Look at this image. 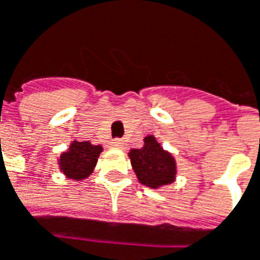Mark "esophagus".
Returning <instances> with one entry per match:
<instances>
[{"label": "esophagus", "instance_id": "esophagus-1", "mask_svg": "<svg viewBox=\"0 0 260 260\" xmlns=\"http://www.w3.org/2000/svg\"><path fill=\"white\" fill-rule=\"evenodd\" d=\"M110 145H112L113 148H123V147H125V141L120 140V138H115L113 141L110 142Z\"/></svg>", "mask_w": 260, "mask_h": 260}]
</instances>
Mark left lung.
I'll return each instance as SVG.
<instances>
[{
  "label": "left lung",
  "instance_id": "1",
  "mask_svg": "<svg viewBox=\"0 0 260 260\" xmlns=\"http://www.w3.org/2000/svg\"><path fill=\"white\" fill-rule=\"evenodd\" d=\"M129 158L140 183L145 186L157 189L175 180V158L170 152L164 151L152 135L144 138L142 148L131 150Z\"/></svg>",
  "mask_w": 260,
  "mask_h": 260
}]
</instances>
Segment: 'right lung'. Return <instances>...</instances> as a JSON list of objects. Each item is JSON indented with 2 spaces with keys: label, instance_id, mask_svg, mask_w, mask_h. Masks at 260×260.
Listing matches in <instances>:
<instances>
[{
  "label": "right lung",
  "instance_id": "obj_1",
  "mask_svg": "<svg viewBox=\"0 0 260 260\" xmlns=\"http://www.w3.org/2000/svg\"><path fill=\"white\" fill-rule=\"evenodd\" d=\"M102 150L103 148L100 145H93L90 141H73L70 150L61 154L59 167L63 175L70 179H87L93 173Z\"/></svg>",
  "mask_w": 260,
  "mask_h": 260
}]
</instances>
